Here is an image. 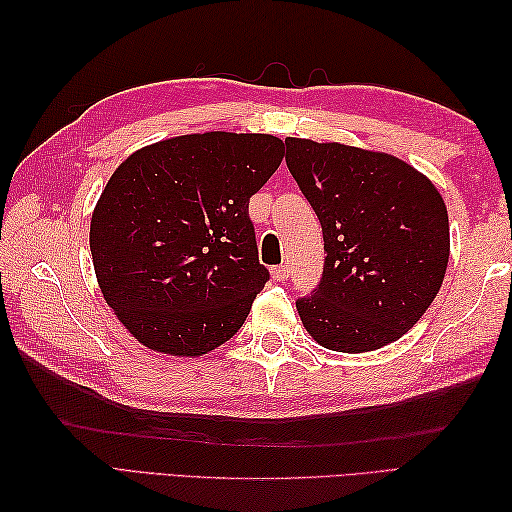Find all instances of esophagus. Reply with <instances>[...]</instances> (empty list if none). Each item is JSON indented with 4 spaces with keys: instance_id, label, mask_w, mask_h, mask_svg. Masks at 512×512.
<instances>
[{
    "instance_id": "esophagus-1",
    "label": "esophagus",
    "mask_w": 512,
    "mask_h": 512,
    "mask_svg": "<svg viewBox=\"0 0 512 512\" xmlns=\"http://www.w3.org/2000/svg\"><path fill=\"white\" fill-rule=\"evenodd\" d=\"M270 273H273L275 281H279V284H284V281L290 275V268L288 266H275V268H270Z\"/></svg>"
}]
</instances>
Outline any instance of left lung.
<instances>
[{
    "instance_id": "1",
    "label": "left lung",
    "mask_w": 512,
    "mask_h": 512,
    "mask_svg": "<svg viewBox=\"0 0 512 512\" xmlns=\"http://www.w3.org/2000/svg\"><path fill=\"white\" fill-rule=\"evenodd\" d=\"M286 162L317 213L323 277L297 301L303 328L334 352L398 341L427 312L449 264V213L433 182L383 151L286 138Z\"/></svg>"
}]
</instances>
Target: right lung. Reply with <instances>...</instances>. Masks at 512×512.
<instances>
[{"instance_id":"right-lung-1","label":"right lung","mask_w":512,"mask_h":512,"mask_svg":"<svg viewBox=\"0 0 512 512\" xmlns=\"http://www.w3.org/2000/svg\"><path fill=\"white\" fill-rule=\"evenodd\" d=\"M281 158L277 136L206 132L118 165L94 206L90 250L107 306L138 343L195 358L242 328L268 281L248 200Z\"/></svg>"}]
</instances>
